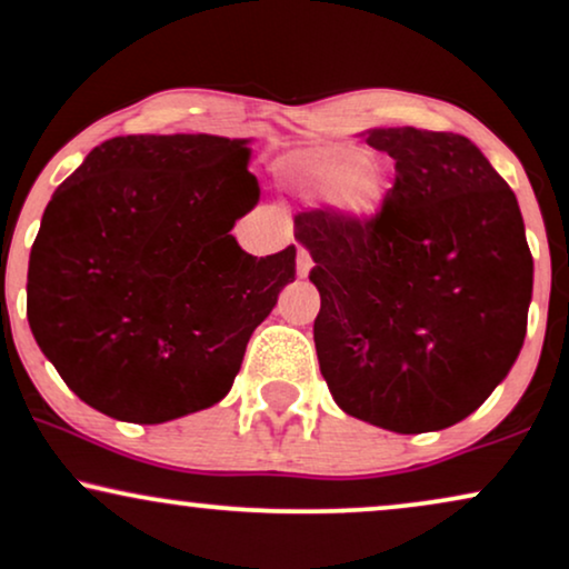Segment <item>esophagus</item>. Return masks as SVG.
<instances>
[{"mask_svg": "<svg viewBox=\"0 0 569 569\" xmlns=\"http://www.w3.org/2000/svg\"><path fill=\"white\" fill-rule=\"evenodd\" d=\"M312 254H310V251H307L305 249V246H299V254H297V272H299V276H310V270H312Z\"/></svg>", "mask_w": 569, "mask_h": 569, "instance_id": "obj_1", "label": "esophagus"}]
</instances>
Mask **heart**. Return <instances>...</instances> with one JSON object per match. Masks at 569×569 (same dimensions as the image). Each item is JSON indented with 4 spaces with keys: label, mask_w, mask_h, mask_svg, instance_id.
Instances as JSON below:
<instances>
[{
    "label": "heart",
    "mask_w": 569,
    "mask_h": 569,
    "mask_svg": "<svg viewBox=\"0 0 569 569\" xmlns=\"http://www.w3.org/2000/svg\"><path fill=\"white\" fill-rule=\"evenodd\" d=\"M299 193L326 196L339 214L355 222H371L387 193V172L379 156L345 146L305 148L280 167Z\"/></svg>",
    "instance_id": "1"
}]
</instances>
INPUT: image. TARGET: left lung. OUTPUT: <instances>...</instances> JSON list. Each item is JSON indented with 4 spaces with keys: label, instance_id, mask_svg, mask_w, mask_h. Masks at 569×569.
I'll list each match as a JSON object with an SVG mask.
<instances>
[{
    "label": "left lung",
    "instance_id": "8db88e82",
    "mask_svg": "<svg viewBox=\"0 0 569 569\" xmlns=\"http://www.w3.org/2000/svg\"><path fill=\"white\" fill-rule=\"evenodd\" d=\"M395 184L371 222L293 217L320 291L315 350L337 406L400 435L453 427L522 350L532 254L517 196L463 134L371 129Z\"/></svg>",
    "mask_w": 569,
    "mask_h": 569
}]
</instances>
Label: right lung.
Returning <instances> with one entry per match:
<instances>
[{
	"label": "right lung",
	"instance_id": "obj_1",
	"mask_svg": "<svg viewBox=\"0 0 569 569\" xmlns=\"http://www.w3.org/2000/svg\"><path fill=\"white\" fill-rule=\"evenodd\" d=\"M246 161V140L127 134L54 190L26 315L87 406L161 423L230 392L251 333L297 278V246L251 257L230 236L259 201Z\"/></svg>",
	"mask_w": 569,
	"mask_h": 569
}]
</instances>
